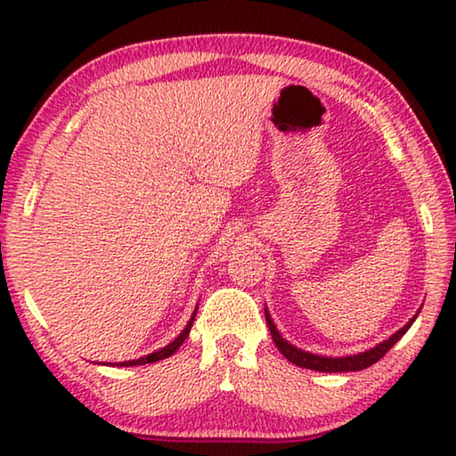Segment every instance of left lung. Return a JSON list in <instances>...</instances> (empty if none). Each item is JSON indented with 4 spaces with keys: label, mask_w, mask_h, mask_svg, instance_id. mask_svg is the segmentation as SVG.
Wrapping results in <instances>:
<instances>
[{
    "label": "left lung",
    "mask_w": 456,
    "mask_h": 456,
    "mask_svg": "<svg viewBox=\"0 0 456 456\" xmlns=\"http://www.w3.org/2000/svg\"><path fill=\"white\" fill-rule=\"evenodd\" d=\"M416 315L406 323L404 328H400L396 334H392L388 339H384L382 344L374 346L372 350L354 354V356H344V358H326V356H315V354H310L305 350H299V348H296V346H291L288 339H283L280 331H277L275 323L272 322V318H269V312L265 310V320H267L269 331H272V338H273L277 348H280V352L291 362V364H296L299 368L315 370V372H358V370H364L368 366L376 364V362L384 358V354L388 352L392 346H395L398 339L406 334L408 328H411L412 322L416 320Z\"/></svg>",
    "instance_id": "left-lung-1"
}]
</instances>
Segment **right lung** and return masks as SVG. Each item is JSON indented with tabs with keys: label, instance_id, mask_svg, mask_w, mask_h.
<instances>
[{
	"label": "right lung",
	"instance_id": "obj_1",
	"mask_svg": "<svg viewBox=\"0 0 456 456\" xmlns=\"http://www.w3.org/2000/svg\"><path fill=\"white\" fill-rule=\"evenodd\" d=\"M195 315H197V310H195V314L191 315L189 323H187V326H184V330L181 331V334L176 336L171 344L165 346V348H160V350H157V352H152V354H149V356H144V358L128 360V362H120L118 366H142V364H151V362H159V360H165V358H168V356H173V354L181 348V344L184 342V339H187L189 331H191V326H192V322H195ZM112 366H117V364H112Z\"/></svg>",
	"mask_w": 456,
	"mask_h": 456
}]
</instances>
